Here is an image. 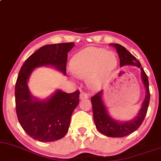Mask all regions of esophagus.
<instances>
[{"label": "esophagus", "mask_w": 161, "mask_h": 161, "mask_svg": "<svg viewBox=\"0 0 161 161\" xmlns=\"http://www.w3.org/2000/svg\"><path fill=\"white\" fill-rule=\"evenodd\" d=\"M87 98H88V94H86V93H81L80 94V99L81 100H84V99H87Z\"/></svg>", "instance_id": "1"}]
</instances>
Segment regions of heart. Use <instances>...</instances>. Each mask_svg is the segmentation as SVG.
Listing matches in <instances>:
<instances>
[{
  "label": "heart",
  "mask_w": 161,
  "mask_h": 161,
  "mask_svg": "<svg viewBox=\"0 0 161 161\" xmlns=\"http://www.w3.org/2000/svg\"><path fill=\"white\" fill-rule=\"evenodd\" d=\"M115 52L101 48L88 47L79 52L70 61V69L75 76L86 79L91 88H98L106 84L118 67Z\"/></svg>",
  "instance_id": "b5f03b06"
}]
</instances>
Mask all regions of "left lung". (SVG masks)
Returning a JSON list of instances; mask_svg holds the SVG:
<instances>
[{
	"mask_svg": "<svg viewBox=\"0 0 161 161\" xmlns=\"http://www.w3.org/2000/svg\"><path fill=\"white\" fill-rule=\"evenodd\" d=\"M109 45L115 47L119 54L121 67L133 65L140 68L141 79L146 89V97L141 105V108L138 112V114L133 119L125 121L116 120L109 115V110L103 99V91H100L92 97L94 120L97 129L105 136L109 137H123L136 130L139 126L142 125L143 120L146 117L149 100H150L148 79L144 69L142 67H141L140 62L137 61L136 58L132 54L130 53L124 46L118 43H111Z\"/></svg>",
	"mask_w": 161,
	"mask_h": 161,
	"instance_id": "1",
	"label": "left lung"
}]
</instances>
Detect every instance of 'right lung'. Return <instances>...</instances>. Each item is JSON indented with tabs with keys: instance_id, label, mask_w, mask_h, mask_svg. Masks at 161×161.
Wrapping results in <instances>:
<instances>
[{
	"instance_id": "1",
	"label": "right lung",
	"mask_w": 161,
	"mask_h": 161,
	"mask_svg": "<svg viewBox=\"0 0 161 161\" xmlns=\"http://www.w3.org/2000/svg\"><path fill=\"white\" fill-rule=\"evenodd\" d=\"M73 42L49 44L40 48L21 67L15 88L18 120L27 134L40 142L63 138L68 131L73 112L79 103V91L67 94L57 89L46 99L32 95L28 82L34 69L52 67L66 75L67 53Z\"/></svg>"
}]
</instances>
